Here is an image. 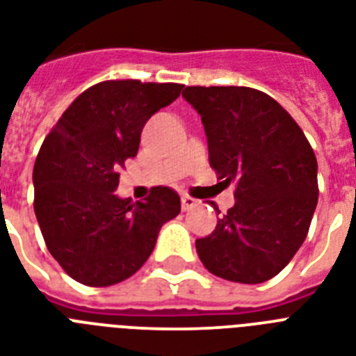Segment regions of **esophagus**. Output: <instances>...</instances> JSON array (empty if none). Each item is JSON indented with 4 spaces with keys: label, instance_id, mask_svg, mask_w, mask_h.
I'll use <instances>...</instances> for the list:
<instances>
[{
    "label": "esophagus",
    "instance_id": "1",
    "mask_svg": "<svg viewBox=\"0 0 356 356\" xmlns=\"http://www.w3.org/2000/svg\"><path fill=\"white\" fill-rule=\"evenodd\" d=\"M181 203H183V210H190V208H193L197 204V199L190 197V195H183V197H181Z\"/></svg>",
    "mask_w": 356,
    "mask_h": 356
}]
</instances>
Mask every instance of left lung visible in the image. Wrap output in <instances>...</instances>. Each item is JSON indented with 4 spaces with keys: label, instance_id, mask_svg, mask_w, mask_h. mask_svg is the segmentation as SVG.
Returning a JSON list of instances; mask_svg holds the SVG:
<instances>
[{
    "label": "left lung",
    "instance_id": "1",
    "mask_svg": "<svg viewBox=\"0 0 356 356\" xmlns=\"http://www.w3.org/2000/svg\"><path fill=\"white\" fill-rule=\"evenodd\" d=\"M183 97L201 115L210 166L236 184V204L195 241L199 259L228 282H267L307 238L318 203L313 148L296 120L258 89L188 86Z\"/></svg>",
    "mask_w": 356,
    "mask_h": 356
}]
</instances>
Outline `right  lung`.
<instances>
[{"label":"right lung","instance_id":"obj_1","mask_svg":"<svg viewBox=\"0 0 356 356\" xmlns=\"http://www.w3.org/2000/svg\"><path fill=\"white\" fill-rule=\"evenodd\" d=\"M183 83L106 80L78 95L34 164V213L49 252L76 282L108 287L128 280L153 252L159 230L181 212V197L155 186L144 201L115 195L148 118Z\"/></svg>","mask_w":356,"mask_h":356}]
</instances>
